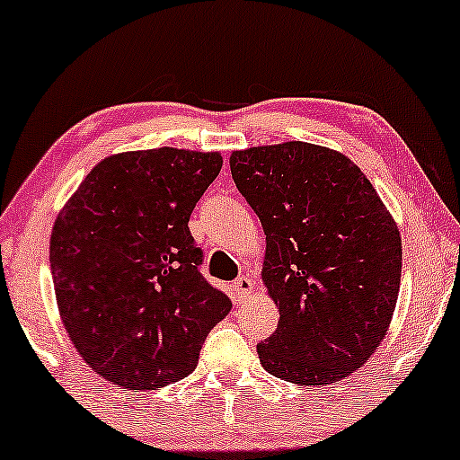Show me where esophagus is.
<instances>
[{
  "mask_svg": "<svg viewBox=\"0 0 460 460\" xmlns=\"http://www.w3.org/2000/svg\"><path fill=\"white\" fill-rule=\"evenodd\" d=\"M234 293L237 300H248L254 293V280L251 276H240L234 280Z\"/></svg>",
  "mask_w": 460,
  "mask_h": 460,
  "instance_id": "1",
  "label": "esophagus"
}]
</instances>
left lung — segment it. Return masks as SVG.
Segmentation results:
<instances>
[{
	"label": "left lung",
	"instance_id": "obj_1",
	"mask_svg": "<svg viewBox=\"0 0 460 460\" xmlns=\"http://www.w3.org/2000/svg\"><path fill=\"white\" fill-rule=\"evenodd\" d=\"M265 234L263 285L279 328L257 345L263 368L328 385L362 367L388 334L401 289L398 226L368 177L336 149L304 141L229 158Z\"/></svg>",
	"mask_w": 460,
	"mask_h": 460
}]
</instances>
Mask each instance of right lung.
Returning a JSON list of instances; mask_svg holds the SVG:
<instances>
[{
	"label": "right lung",
	"instance_id": "right-lung-1",
	"mask_svg": "<svg viewBox=\"0 0 460 460\" xmlns=\"http://www.w3.org/2000/svg\"><path fill=\"white\" fill-rule=\"evenodd\" d=\"M223 167L218 152H121L87 173L53 225L59 317L93 373L156 390L195 370L231 300L199 272L188 220Z\"/></svg>",
	"mask_w": 460,
	"mask_h": 460
}]
</instances>
